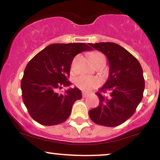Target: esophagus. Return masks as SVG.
<instances>
[{
    "instance_id": "esophagus-1",
    "label": "esophagus",
    "mask_w": 160,
    "mask_h": 160,
    "mask_svg": "<svg viewBox=\"0 0 160 160\" xmlns=\"http://www.w3.org/2000/svg\"><path fill=\"white\" fill-rule=\"evenodd\" d=\"M88 95H89V94H88V93H86V92H82V97H83V98H85V97H87Z\"/></svg>"
}]
</instances>
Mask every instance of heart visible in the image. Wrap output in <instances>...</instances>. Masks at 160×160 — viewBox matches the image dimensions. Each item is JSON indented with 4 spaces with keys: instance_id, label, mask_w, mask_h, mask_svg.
<instances>
[{
    "instance_id": "b5f03b06",
    "label": "heart",
    "mask_w": 160,
    "mask_h": 160,
    "mask_svg": "<svg viewBox=\"0 0 160 160\" xmlns=\"http://www.w3.org/2000/svg\"><path fill=\"white\" fill-rule=\"evenodd\" d=\"M90 58L93 63L100 61L101 59H105L104 55L102 53L98 52H93L90 54ZM100 84V81L95 77L88 76H80L75 79V84L77 88H78L82 91H90L94 88L98 87Z\"/></svg>"
}]
</instances>
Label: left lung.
Listing matches in <instances>:
<instances>
[{"label": "left lung", "instance_id": "1", "mask_svg": "<svg viewBox=\"0 0 160 160\" xmlns=\"http://www.w3.org/2000/svg\"><path fill=\"white\" fill-rule=\"evenodd\" d=\"M89 45L106 56L110 67L108 80L96 93L99 106L89 111V116L98 125L117 127L132 117L143 98L142 66L132 54L116 43Z\"/></svg>", "mask_w": 160, "mask_h": 160}]
</instances>
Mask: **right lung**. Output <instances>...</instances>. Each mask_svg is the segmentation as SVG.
<instances>
[{
  "label": "right lung",
  "mask_w": 160,
  "mask_h": 160,
  "mask_svg": "<svg viewBox=\"0 0 160 160\" xmlns=\"http://www.w3.org/2000/svg\"><path fill=\"white\" fill-rule=\"evenodd\" d=\"M92 48L83 42L51 44L28 62L21 82L22 99L31 117L44 126L63 123L69 117L82 92L77 88L59 94L58 89L71 84L68 80L72 60Z\"/></svg>",
  "instance_id": "right-lung-1"
}]
</instances>
